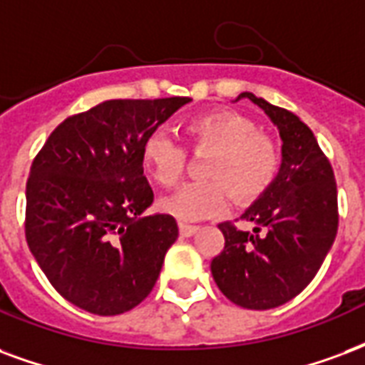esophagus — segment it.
I'll use <instances>...</instances> for the list:
<instances>
[{
    "label": "esophagus",
    "mask_w": 365,
    "mask_h": 365,
    "mask_svg": "<svg viewBox=\"0 0 365 365\" xmlns=\"http://www.w3.org/2000/svg\"><path fill=\"white\" fill-rule=\"evenodd\" d=\"M197 230H199V226L180 222V234H182V236H193V234H195Z\"/></svg>",
    "instance_id": "esophagus-1"
}]
</instances>
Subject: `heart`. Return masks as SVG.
Segmentation results:
<instances>
[{
	"label": "heart",
	"instance_id": "b5f03b06",
	"mask_svg": "<svg viewBox=\"0 0 365 365\" xmlns=\"http://www.w3.org/2000/svg\"><path fill=\"white\" fill-rule=\"evenodd\" d=\"M191 150H209L203 175L209 180L182 185L162 197L160 209L183 222L222 215L237 203L257 201L280 168V153L271 135L259 131L257 123L234 110H218L191 118L182 125ZM143 166L160 185H174L187 166V150L164 131H153L143 143Z\"/></svg>",
	"mask_w": 365,
	"mask_h": 365
}]
</instances>
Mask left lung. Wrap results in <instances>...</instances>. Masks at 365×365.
<instances>
[{
    "label": "left lung",
    "mask_w": 365,
    "mask_h": 365,
    "mask_svg": "<svg viewBox=\"0 0 365 365\" xmlns=\"http://www.w3.org/2000/svg\"><path fill=\"white\" fill-rule=\"evenodd\" d=\"M265 110L282 139V166L269 190L242 215L253 232L220 222L224 250L210 261L226 298L245 309H272L296 298L317 274L339 230L331 162L298 115L242 93Z\"/></svg>",
    "instance_id": "1"
}]
</instances>
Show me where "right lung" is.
Masks as SVG:
<instances>
[{
	"mask_svg": "<svg viewBox=\"0 0 365 365\" xmlns=\"http://www.w3.org/2000/svg\"><path fill=\"white\" fill-rule=\"evenodd\" d=\"M190 100H106L61 121L34 156L24 236L73 306L120 315L153 290L180 232L172 215L141 218L155 199L143 143Z\"/></svg>",
	"mask_w": 365,
	"mask_h": 365,
	"instance_id": "1",
	"label": "right lung"
}]
</instances>
